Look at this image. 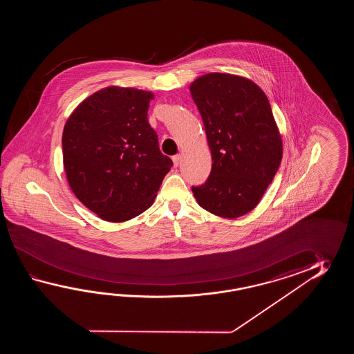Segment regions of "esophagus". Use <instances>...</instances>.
Here are the masks:
<instances>
[{"label": "esophagus", "mask_w": 354, "mask_h": 354, "mask_svg": "<svg viewBox=\"0 0 354 354\" xmlns=\"http://www.w3.org/2000/svg\"><path fill=\"white\" fill-rule=\"evenodd\" d=\"M172 160H174V166L178 167L180 165V160H182V156H180V154H178V156H174Z\"/></svg>", "instance_id": "esophagus-1"}]
</instances>
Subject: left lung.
Instances as JSON below:
<instances>
[{
	"mask_svg": "<svg viewBox=\"0 0 354 354\" xmlns=\"http://www.w3.org/2000/svg\"><path fill=\"white\" fill-rule=\"evenodd\" d=\"M203 118L212 167L192 187L211 214L236 218L263 197L282 159V138L262 88L243 75L206 73L189 84Z\"/></svg>",
	"mask_w": 354,
	"mask_h": 354,
	"instance_id": "1",
	"label": "left lung"
}]
</instances>
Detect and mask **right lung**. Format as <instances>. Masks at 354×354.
Returning a JSON list of instances; mask_svg holds the SVG:
<instances>
[{
    "label": "right lung",
    "mask_w": 354,
    "mask_h": 354,
    "mask_svg": "<svg viewBox=\"0 0 354 354\" xmlns=\"http://www.w3.org/2000/svg\"><path fill=\"white\" fill-rule=\"evenodd\" d=\"M154 93L109 86L84 98L62 136L63 166L77 198L110 223L149 209L174 166L148 121Z\"/></svg>",
    "instance_id": "1"
}]
</instances>
